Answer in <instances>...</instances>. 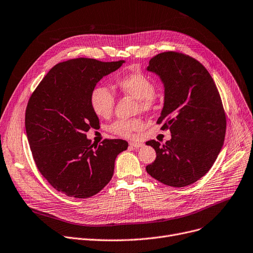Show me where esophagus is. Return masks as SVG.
<instances>
[{"instance_id": "esophagus-1", "label": "esophagus", "mask_w": 253, "mask_h": 253, "mask_svg": "<svg viewBox=\"0 0 253 253\" xmlns=\"http://www.w3.org/2000/svg\"><path fill=\"white\" fill-rule=\"evenodd\" d=\"M131 147H133V148H135V149H139V148H142L143 147V143H141V142H136V141H130V143H129Z\"/></svg>"}]
</instances>
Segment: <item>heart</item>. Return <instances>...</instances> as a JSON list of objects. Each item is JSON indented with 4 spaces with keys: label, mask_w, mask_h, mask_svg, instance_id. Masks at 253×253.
Here are the masks:
<instances>
[{
    "label": "heart",
    "mask_w": 253,
    "mask_h": 253,
    "mask_svg": "<svg viewBox=\"0 0 253 253\" xmlns=\"http://www.w3.org/2000/svg\"><path fill=\"white\" fill-rule=\"evenodd\" d=\"M116 85L125 94L137 99V109L140 111H149L153 108L156 87L152 80L144 74L140 72L129 73L120 77L116 81ZM90 103L93 112L98 117L108 118L113 113L115 97L109 88L96 86L91 92ZM142 127L140 119H119L110 125L109 130L116 135L130 137Z\"/></svg>",
    "instance_id": "heart-1"
}]
</instances>
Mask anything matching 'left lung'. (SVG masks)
I'll return each mask as SVG.
<instances>
[{"instance_id": "1", "label": "left lung", "mask_w": 253, "mask_h": 253, "mask_svg": "<svg viewBox=\"0 0 253 253\" xmlns=\"http://www.w3.org/2000/svg\"><path fill=\"white\" fill-rule=\"evenodd\" d=\"M148 72L164 86V105L157 123H164L171 139L156 151L148 173L170 187L182 188L204 176L215 162L225 135V115L213 79L198 60L177 52H163L149 61Z\"/></svg>"}]
</instances>
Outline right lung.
Returning a JSON list of instances; mask_svg holds the SVG:
<instances>
[{"mask_svg": "<svg viewBox=\"0 0 253 253\" xmlns=\"http://www.w3.org/2000/svg\"><path fill=\"white\" fill-rule=\"evenodd\" d=\"M125 60L76 58L52 68L31 96L25 130L36 165L53 188L69 197L89 198L113 177L123 139L91 144L86 132L99 125L90 103L92 90Z\"/></svg>", "mask_w": 253, "mask_h": 253, "instance_id": "right-lung-1", "label": "right lung"}]
</instances>
